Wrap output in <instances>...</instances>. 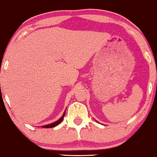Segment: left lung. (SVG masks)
Masks as SVG:
<instances>
[{
	"label": "left lung",
	"mask_w": 157,
	"mask_h": 157,
	"mask_svg": "<svg viewBox=\"0 0 157 157\" xmlns=\"http://www.w3.org/2000/svg\"><path fill=\"white\" fill-rule=\"evenodd\" d=\"M97 122H98V121H97Z\"/></svg>",
	"instance_id": "1"
}]
</instances>
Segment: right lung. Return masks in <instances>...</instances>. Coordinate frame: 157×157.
Returning a JSON list of instances; mask_svg holds the SVG:
<instances>
[{"mask_svg": "<svg viewBox=\"0 0 157 157\" xmlns=\"http://www.w3.org/2000/svg\"><path fill=\"white\" fill-rule=\"evenodd\" d=\"M65 113H66V111H64L63 112V115H62V117L60 118V119H59V120H57L56 121H55V122H53V123H51V124H47V125H44V126H42L41 127H43V128H52V127H54V126H57V125H59V124L61 123V122L63 121V117H64V116H65Z\"/></svg>", "mask_w": 157, "mask_h": 157, "instance_id": "1", "label": "right lung"}]
</instances>
